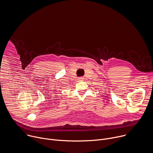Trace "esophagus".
<instances>
[{
  "mask_svg": "<svg viewBox=\"0 0 153 153\" xmlns=\"http://www.w3.org/2000/svg\"><path fill=\"white\" fill-rule=\"evenodd\" d=\"M79 81H82V78H79Z\"/></svg>",
  "mask_w": 153,
  "mask_h": 153,
  "instance_id": "1",
  "label": "esophagus"
}]
</instances>
